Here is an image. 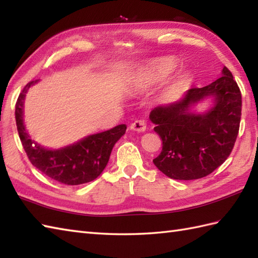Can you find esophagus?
Instances as JSON below:
<instances>
[{"mask_svg": "<svg viewBox=\"0 0 258 258\" xmlns=\"http://www.w3.org/2000/svg\"><path fill=\"white\" fill-rule=\"evenodd\" d=\"M131 130L136 132H145L146 131V122L144 119H138L134 123L131 124Z\"/></svg>", "mask_w": 258, "mask_h": 258, "instance_id": "1", "label": "esophagus"}]
</instances>
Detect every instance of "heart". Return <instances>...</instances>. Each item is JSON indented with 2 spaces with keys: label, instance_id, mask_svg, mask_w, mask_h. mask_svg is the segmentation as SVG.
Wrapping results in <instances>:
<instances>
[{
  "label": "heart",
  "instance_id": "heart-1",
  "mask_svg": "<svg viewBox=\"0 0 258 258\" xmlns=\"http://www.w3.org/2000/svg\"><path fill=\"white\" fill-rule=\"evenodd\" d=\"M175 68V64L171 59L164 58L158 59V61L152 64L150 69V79L151 80H161L165 78L172 72Z\"/></svg>",
  "mask_w": 258,
  "mask_h": 258
}]
</instances>
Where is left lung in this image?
Returning a JSON list of instances; mask_svg holds the SVG:
<instances>
[{
  "instance_id": "8db88e82",
  "label": "left lung",
  "mask_w": 258,
  "mask_h": 258,
  "mask_svg": "<svg viewBox=\"0 0 258 258\" xmlns=\"http://www.w3.org/2000/svg\"><path fill=\"white\" fill-rule=\"evenodd\" d=\"M215 82L193 87L185 96L168 105L155 107L150 119L163 142L154 165L173 179H197L213 173L227 160L236 142L242 94L227 68ZM214 97V106L204 114L190 107L206 97Z\"/></svg>"
}]
</instances>
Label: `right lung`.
I'll use <instances>...</instances> for the list:
<instances>
[{
    "instance_id": "1",
    "label": "right lung",
    "mask_w": 258,
    "mask_h": 258,
    "mask_svg": "<svg viewBox=\"0 0 258 258\" xmlns=\"http://www.w3.org/2000/svg\"><path fill=\"white\" fill-rule=\"evenodd\" d=\"M37 81L27 83L15 104L16 127L30 162L46 176L65 185H80L94 180L106 167L115 143L125 134L120 124L105 132L93 134L59 150H47L30 139L23 124V104L27 90Z\"/></svg>"
}]
</instances>
